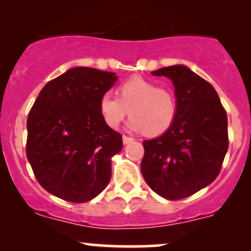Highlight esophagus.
<instances>
[{"mask_svg":"<svg viewBox=\"0 0 251 251\" xmlns=\"http://www.w3.org/2000/svg\"><path fill=\"white\" fill-rule=\"evenodd\" d=\"M132 141H133L132 137H128V136H123L124 144H127V143H130V142H132Z\"/></svg>","mask_w":251,"mask_h":251,"instance_id":"34e87169","label":"esophagus"}]
</instances>
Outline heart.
Listing matches in <instances>:
<instances>
[{
    "mask_svg": "<svg viewBox=\"0 0 251 251\" xmlns=\"http://www.w3.org/2000/svg\"><path fill=\"white\" fill-rule=\"evenodd\" d=\"M118 97L107 92L100 98V113L110 128L119 127L130 110L127 126L149 136L161 135L173 126L177 115V98L171 90L153 81L133 76L118 87Z\"/></svg>",
    "mask_w": 251,
    "mask_h": 251,
    "instance_id": "1",
    "label": "heart"
}]
</instances>
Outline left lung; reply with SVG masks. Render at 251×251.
Wrapping results in <instances>:
<instances>
[{
  "label": "left lung",
  "instance_id": "left-lung-1",
  "mask_svg": "<svg viewBox=\"0 0 251 251\" xmlns=\"http://www.w3.org/2000/svg\"><path fill=\"white\" fill-rule=\"evenodd\" d=\"M173 80L177 115L163 136L143 141L141 171L163 198L179 201L211 183L228 149L227 114L211 83L183 65L151 73Z\"/></svg>",
  "mask_w": 251,
  "mask_h": 251
}]
</instances>
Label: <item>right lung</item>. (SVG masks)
<instances>
[{"mask_svg":"<svg viewBox=\"0 0 251 251\" xmlns=\"http://www.w3.org/2000/svg\"><path fill=\"white\" fill-rule=\"evenodd\" d=\"M110 72L77 67L48 81L27 116L26 156L37 182L53 196L86 203L108 186L123 136L100 113L116 81Z\"/></svg>","mask_w":251,"mask_h":251,"instance_id":"add662e5","label":"right lung"}]
</instances>
